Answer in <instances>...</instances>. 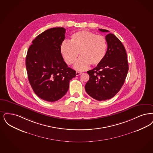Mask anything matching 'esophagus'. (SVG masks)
<instances>
[{"instance_id":"obj_1","label":"esophagus","mask_w":153,"mask_h":153,"mask_svg":"<svg viewBox=\"0 0 153 153\" xmlns=\"http://www.w3.org/2000/svg\"><path fill=\"white\" fill-rule=\"evenodd\" d=\"M81 74H82V73H81V72H79V71H76V76H78V75H80Z\"/></svg>"}]
</instances>
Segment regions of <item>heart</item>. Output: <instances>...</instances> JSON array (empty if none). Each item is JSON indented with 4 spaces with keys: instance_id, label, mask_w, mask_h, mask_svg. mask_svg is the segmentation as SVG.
Listing matches in <instances>:
<instances>
[{
    "instance_id": "heart-1",
    "label": "heart",
    "mask_w": 153,
    "mask_h": 153,
    "mask_svg": "<svg viewBox=\"0 0 153 153\" xmlns=\"http://www.w3.org/2000/svg\"><path fill=\"white\" fill-rule=\"evenodd\" d=\"M60 51L69 65L75 63L79 53L81 57L74 67L78 70H84L90 65L96 66L102 62L106 54V40L103 36L88 31H80L71 36L70 43L63 42Z\"/></svg>"
}]
</instances>
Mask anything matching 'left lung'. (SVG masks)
I'll return each instance as SVG.
<instances>
[{
    "label": "left lung",
    "instance_id": "8db88e82",
    "mask_svg": "<svg viewBox=\"0 0 153 153\" xmlns=\"http://www.w3.org/2000/svg\"><path fill=\"white\" fill-rule=\"evenodd\" d=\"M101 32L108 30L99 29ZM106 54L100 65L87 71L90 78L85 85L87 93L97 100L114 97L124 84L128 70L126 50L120 39L113 33L106 36Z\"/></svg>",
    "mask_w": 153,
    "mask_h": 153
}]
</instances>
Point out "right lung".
<instances>
[{"mask_svg": "<svg viewBox=\"0 0 153 153\" xmlns=\"http://www.w3.org/2000/svg\"><path fill=\"white\" fill-rule=\"evenodd\" d=\"M66 29L55 27L43 32L32 42L26 65L29 82L35 94L48 102H55L66 94L75 71L68 67L60 47Z\"/></svg>", "mask_w": 153, "mask_h": 153, "instance_id": "1", "label": "right lung"}]
</instances>
